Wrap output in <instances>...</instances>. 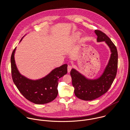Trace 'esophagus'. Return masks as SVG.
<instances>
[{"label": "esophagus", "mask_w": 130, "mask_h": 130, "mask_svg": "<svg viewBox=\"0 0 130 130\" xmlns=\"http://www.w3.org/2000/svg\"><path fill=\"white\" fill-rule=\"evenodd\" d=\"M72 69V66H71V65H69L68 67V73H70L71 72Z\"/></svg>", "instance_id": "obj_1"}]
</instances>
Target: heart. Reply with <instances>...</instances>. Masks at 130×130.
<instances>
[{"mask_svg":"<svg viewBox=\"0 0 130 130\" xmlns=\"http://www.w3.org/2000/svg\"><path fill=\"white\" fill-rule=\"evenodd\" d=\"M80 37V33L79 32H75L72 36V40L73 41H75L79 38Z\"/></svg>","mask_w":130,"mask_h":130,"instance_id":"b5f03b06","label":"heart"}]
</instances>
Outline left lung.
<instances>
[{
	"label": "left lung",
	"instance_id": "obj_1",
	"mask_svg": "<svg viewBox=\"0 0 130 130\" xmlns=\"http://www.w3.org/2000/svg\"><path fill=\"white\" fill-rule=\"evenodd\" d=\"M94 32L98 37L97 41H105L109 47L111 55L104 73L96 79L87 78L74 69H72L70 74L74 87V94L77 98L84 101H92L107 93L116 77L117 72L118 55L116 46L103 32L95 30Z\"/></svg>",
	"mask_w": 130,
	"mask_h": 130
}]
</instances>
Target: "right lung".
<instances>
[{
  "mask_svg": "<svg viewBox=\"0 0 130 130\" xmlns=\"http://www.w3.org/2000/svg\"><path fill=\"white\" fill-rule=\"evenodd\" d=\"M15 50L16 47L11 56V74L13 83L20 93L36 104H44L54 100L58 94V79L67 74L68 64H64L55 69L42 78L30 79L19 72L14 60Z\"/></svg>",
  "mask_w": 130,
  "mask_h": 130,
  "instance_id": "add662e5",
  "label": "right lung"
}]
</instances>
